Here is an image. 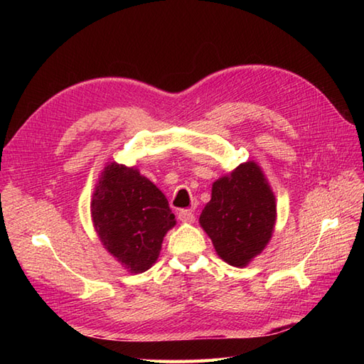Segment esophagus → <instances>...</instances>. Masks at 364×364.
<instances>
[{"label":"esophagus","instance_id":"obj_1","mask_svg":"<svg viewBox=\"0 0 364 364\" xmlns=\"http://www.w3.org/2000/svg\"><path fill=\"white\" fill-rule=\"evenodd\" d=\"M178 219L186 222V223H192L194 222V213H192L191 210H180L178 211Z\"/></svg>","mask_w":364,"mask_h":364}]
</instances>
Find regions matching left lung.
Instances as JSON below:
<instances>
[{
  "label": "left lung",
  "mask_w": 364,
  "mask_h": 364,
  "mask_svg": "<svg viewBox=\"0 0 364 364\" xmlns=\"http://www.w3.org/2000/svg\"><path fill=\"white\" fill-rule=\"evenodd\" d=\"M198 222L230 266L245 267L261 255L274 235L277 202L257 162H242L213 183Z\"/></svg>",
  "instance_id": "left-lung-1"
}]
</instances>
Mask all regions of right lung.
Here are the masks:
<instances>
[{
	"label": "right lung",
	"mask_w": 364,
	"mask_h": 364,
	"mask_svg": "<svg viewBox=\"0 0 364 364\" xmlns=\"http://www.w3.org/2000/svg\"><path fill=\"white\" fill-rule=\"evenodd\" d=\"M90 215L100 242L131 274L156 262L164 236L176 225L166 196L136 166L115 161L98 176Z\"/></svg>",
	"instance_id": "add662e5"
}]
</instances>
